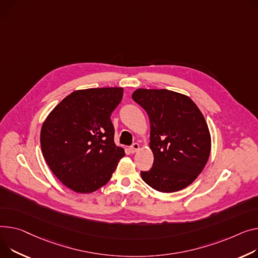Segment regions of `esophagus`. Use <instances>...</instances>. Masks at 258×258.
<instances>
[{
    "mask_svg": "<svg viewBox=\"0 0 258 258\" xmlns=\"http://www.w3.org/2000/svg\"><path fill=\"white\" fill-rule=\"evenodd\" d=\"M140 149V145L138 144V143H134L131 147H130V152L131 153H135V152H137Z\"/></svg>",
    "mask_w": 258,
    "mask_h": 258,
    "instance_id": "1",
    "label": "esophagus"
}]
</instances>
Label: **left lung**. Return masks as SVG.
<instances>
[{"label": "left lung", "instance_id": "left-lung-1", "mask_svg": "<svg viewBox=\"0 0 258 258\" xmlns=\"http://www.w3.org/2000/svg\"><path fill=\"white\" fill-rule=\"evenodd\" d=\"M147 113L153 166L141 172L154 190L173 193L190 185L207 165L211 134L195 102L167 89H137L132 95Z\"/></svg>", "mask_w": 258, "mask_h": 258}]
</instances>
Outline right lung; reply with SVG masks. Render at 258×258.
<instances>
[{
	"label": "right lung",
	"mask_w": 258,
	"mask_h": 258,
	"mask_svg": "<svg viewBox=\"0 0 258 258\" xmlns=\"http://www.w3.org/2000/svg\"><path fill=\"white\" fill-rule=\"evenodd\" d=\"M122 95L121 87L76 90L42 123V156L51 172L74 192L88 194L105 185L124 157V149L114 142L110 118Z\"/></svg>",
	"instance_id": "obj_1"
}]
</instances>
